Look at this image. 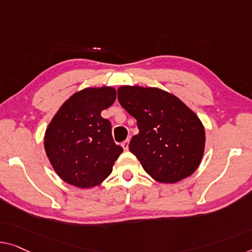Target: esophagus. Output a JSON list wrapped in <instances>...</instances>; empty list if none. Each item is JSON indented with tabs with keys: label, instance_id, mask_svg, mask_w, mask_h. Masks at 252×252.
Instances as JSON below:
<instances>
[{
	"label": "esophagus",
	"instance_id": "obj_1",
	"mask_svg": "<svg viewBox=\"0 0 252 252\" xmlns=\"http://www.w3.org/2000/svg\"><path fill=\"white\" fill-rule=\"evenodd\" d=\"M129 139H126V140H125V141H123L122 142V144H121V146H122V147H123V149H125V150H127V149H129Z\"/></svg>",
	"mask_w": 252,
	"mask_h": 252
}]
</instances>
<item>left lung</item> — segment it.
Segmentation results:
<instances>
[{
	"label": "left lung",
	"instance_id": "1",
	"mask_svg": "<svg viewBox=\"0 0 252 252\" xmlns=\"http://www.w3.org/2000/svg\"><path fill=\"white\" fill-rule=\"evenodd\" d=\"M121 106L137 120L129 144L144 170L160 183H175L197 170L205 152V129L193 111L159 88L121 86Z\"/></svg>",
	"mask_w": 252,
	"mask_h": 252
}]
</instances>
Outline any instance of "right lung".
Returning a JSON list of instances; mask_svg holds the SVG:
<instances>
[{
    "mask_svg": "<svg viewBox=\"0 0 252 252\" xmlns=\"http://www.w3.org/2000/svg\"><path fill=\"white\" fill-rule=\"evenodd\" d=\"M113 87H89L66 99L48 125L44 147L60 178L71 186L93 188L112 173L123 152L112 138V126L100 116L115 102Z\"/></svg>",
    "mask_w": 252,
    "mask_h": 252,
    "instance_id": "1",
    "label": "right lung"
}]
</instances>
